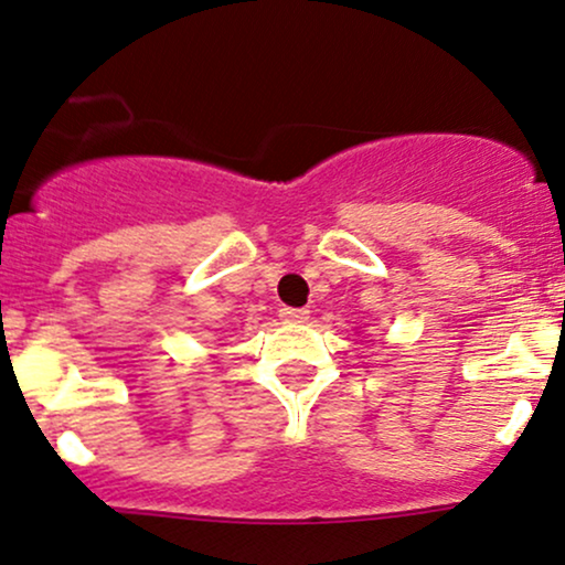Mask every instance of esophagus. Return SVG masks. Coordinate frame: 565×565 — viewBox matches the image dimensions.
I'll return each instance as SVG.
<instances>
[{
    "mask_svg": "<svg viewBox=\"0 0 565 565\" xmlns=\"http://www.w3.org/2000/svg\"><path fill=\"white\" fill-rule=\"evenodd\" d=\"M280 317L285 322H307L309 320V309L285 307V309H280Z\"/></svg>",
    "mask_w": 565,
    "mask_h": 565,
    "instance_id": "esophagus-1",
    "label": "esophagus"
}]
</instances>
